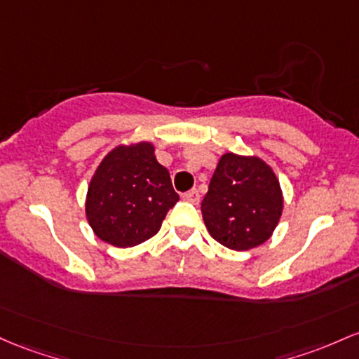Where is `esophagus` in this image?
<instances>
[{
    "label": "esophagus",
    "mask_w": 359,
    "mask_h": 359,
    "mask_svg": "<svg viewBox=\"0 0 359 359\" xmlns=\"http://www.w3.org/2000/svg\"><path fill=\"white\" fill-rule=\"evenodd\" d=\"M182 199L187 201V203L198 204L199 199H201V196H199V192L196 191V189H192V191H189V192H186V194H182Z\"/></svg>",
    "instance_id": "1"
}]
</instances>
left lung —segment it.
<instances>
[{"instance_id": "1", "label": "left lung", "mask_w": 359, "mask_h": 359, "mask_svg": "<svg viewBox=\"0 0 359 359\" xmlns=\"http://www.w3.org/2000/svg\"><path fill=\"white\" fill-rule=\"evenodd\" d=\"M216 242L231 250L262 245L283 212V191L273 168L259 156L224 153L201 203Z\"/></svg>"}]
</instances>
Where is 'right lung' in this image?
I'll use <instances>...</instances> for the list:
<instances>
[{
    "label": "right lung",
    "instance_id": "1",
    "mask_svg": "<svg viewBox=\"0 0 359 359\" xmlns=\"http://www.w3.org/2000/svg\"><path fill=\"white\" fill-rule=\"evenodd\" d=\"M179 194L170 173L148 141L119 144L105 155L90 180L85 212L93 233L128 249L158 233Z\"/></svg>",
    "mask_w": 359,
    "mask_h": 359
}]
</instances>
